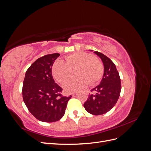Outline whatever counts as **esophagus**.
<instances>
[{
	"label": "esophagus",
	"instance_id": "1",
	"mask_svg": "<svg viewBox=\"0 0 151 151\" xmlns=\"http://www.w3.org/2000/svg\"><path fill=\"white\" fill-rule=\"evenodd\" d=\"M72 95H73V96H74V95H76V94H73Z\"/></svg>",
	"mask_w": 151,
	"mask_h": 151
}]
</instances>
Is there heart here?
<instances>
[{
	"instance_id": "obj_1",
	"label": "heart",
	"mask_w": 151,
	"mask_h": 151,
	"mask_svg": "<svg viewBox=\"0 0 151 151\" xmlns=\"http://www.w3.org/2000/svg\"><path fill=\"white\" fill-rule=\"evenodd\" d=\"M77 67V76L64 82L63 87L67 93L78 91L89 83L94 85L102 79L104 66L102 62L93 55L86 52H76L67 55L65 60H59L54 62L52 67L53 75L59 83H62L70 76L71 69Z\"/></svg>"
}]
</instances>
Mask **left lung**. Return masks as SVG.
<instances>
[{
    "mask_svg": "<svg viewBox=\"0 0 151 151\" xmlns=\"http://www.w3.org/2000/svg\"><path fill=\"white\" fill-rule=\"evenodd\" d=\"M101 58L104 65V75L100 84L91 91L84 103L86 110L94 115H103L111 109L116 103L121 92V81L116 66L104 54L94 52Z\"/></svg>",
    "mask_w": 151,
    "mask_h": 151,
    "instance_id": "1",
    "label": "left lung"
}]
</instances>
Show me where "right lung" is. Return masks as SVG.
<instances>
[{
    "label": "right lung",
    "mask_w": 151,
    "mask_h": 151,
    "mask_svg": "<svg viewBox=\"0 0 151 151\" xmlns=\"http://www.w3.org/2000/svg\"><path fill=\"white\" fill-rule=\"evenodd\" d=\"M60 54H48L38 58L26 70L22 85V98L29 111L43 122H57L64 115L70 96L62 94V88L55 83L52 65Z\"/></svg>",
    "instance_id": "right-lung-1"
}]
</instances>
